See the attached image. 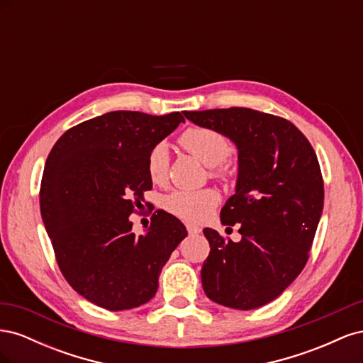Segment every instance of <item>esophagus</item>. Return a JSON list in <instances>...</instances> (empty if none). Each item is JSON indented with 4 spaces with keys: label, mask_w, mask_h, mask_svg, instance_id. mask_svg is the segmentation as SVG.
I'll return each instance as SVG.
<instances>
[{
    "label": "esophagus",
    "mask_w": 363,
    "mask_h": 363,
    "mask_svg": "<svg viewBox=\"0 0 363 363\" xmlns=\"http://www.w3.org/2000/svg\"><path fill=\"white\" fill-rule=\"evenodd\" d=\"M186 228H188V232H189V235H199V233L201 232V228H200V227H196V225H192V224H188V225H186Z\"/></svg>",
    "instance_id": "obj_1"
}]
</instances>
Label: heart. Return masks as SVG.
Instances as JSON below:
<instances>
[{"label":"heart","mask_w":363,"mask_h":363,"mask_svg":"<svg viewBox=\"0 0 363 363\" xmlns=\"http://www.w3.org/2000/svg\"><path fill=\"white\" fill-rule=\"evenodd\" d=\"M180 145L189 151L206 167H212V175L216 179H228L230 168L224 160L232 155L233 145L228 138L208 127H191L184 130ZM169 150L167 142H157L147 155V172L152 183L162 184L168 177ZM219 203V194L215 189L200 191H172L163 199L164 211L189 223H200L212 213Z\"/></svg>","instance_id":"b5f03b06"}]
</instances>
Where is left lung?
I'll return each instance as SVG.
<instances>
[{"label":"left lung","mask_w":363,"mask_h":363,"mask_svg":"<svg viewBox=\"0 0 363 363\" xmlns=\"http://www.w3.org/2000/svg\"><path fill=\"white\" fill-rule=\"evenodd\" d=\"M232 139L239 151L236 194L221 223L240 224L233 242L204 228L211 252L201 281L212 301L250 311L286 289L309 259L324 206V182L311 142L288 119L247 107L183 112Z\"/></svg>","instance_id":"8db88e82"}]
</instances>
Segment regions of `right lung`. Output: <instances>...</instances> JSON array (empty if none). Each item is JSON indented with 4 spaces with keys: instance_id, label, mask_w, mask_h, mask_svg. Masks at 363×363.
<instances>
[{
    "instance_id": "1",
    "label": "right lung",
    "mask_w": 363,
    "mask_h": 363,
    "mask_svg": "<svg viewBox=\"0 0 363 363\" xmlns=\"http://www.w3.org/2000/svg\"><path fill=\"white\" fill-rule=\"evenodd\" d=\"M183 121L180 112H108L67 130L50 151L39 201L54 256L74 291L103 309L150 301L163 265L188 236L160 208L145 235L131 232L128 219L152 188L150 148Z\"/></svg>"
}]
</instances>
